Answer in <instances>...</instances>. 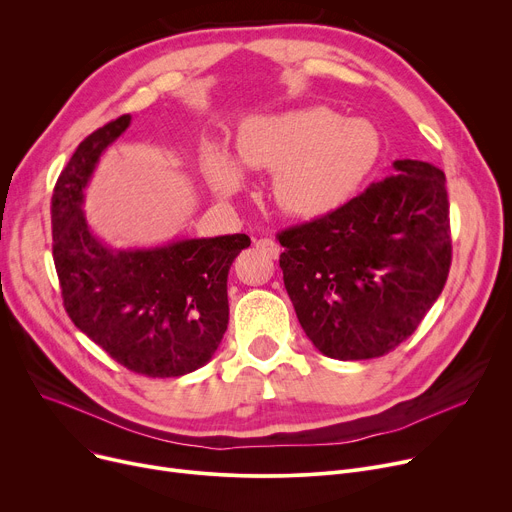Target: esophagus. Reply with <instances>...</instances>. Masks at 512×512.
Instances as JSON below:
<instances>
[{
    "label": "esophagus",
    "instance_id": "esophagus-1",
    "mask_svg": "<svg viewBox=\"0 0 512 512\" xmlns=\"http://www.w3.org/2000/svg\"><path fill=\"white\" fill-rule=\"evenodd\" d=\"M255 247H257L261 253H265L267 257H271V259H278V255L282 253L280 245L274 241V238H259V241L255 243Z\"/></svg>",
    "mask_w": 512,
    "mask_h": 512
}]
</instances>
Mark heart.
Listing matches in <instances>:
<instances>
[{
  "mask_svg": "<svg viewBox=\"0 0 512 512\" xmlns=\"http://www.w3.org/2000/svg\"><path fill=\"white\" fill-rule=\"evenodd\" d=\"M379 133L362 119L327 107L247 119L236 135V157L220 144L203 150L210 189L230 197L247 185L245 168L271 170L278 208L302 220L327 216L356 193L379 158Z\"/></svg>",
  "mask_w": 512,
  "mask_h": 512,
  "instance_id": "b5f03b06",
  "label": "heart"
}]
</instances>
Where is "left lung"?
I'll list each match as a JSON object with an SVG mask.
<instances>
[{"instance_id":"1","label":"left lung","mask_w":512,"mask_h":512,"mask_svg":"<svg viewBox=\"0 0 512 512\" xmlns=\"http://www.w3.org/2000/svg\"><path fill=\"white\" fill-rule=\"evenodd\" d=\"M278 238L284 286L313 346L335 360L379 358L416 331L445 288V173L395 160L391 177Z\"/></svg>"}]
</instances>
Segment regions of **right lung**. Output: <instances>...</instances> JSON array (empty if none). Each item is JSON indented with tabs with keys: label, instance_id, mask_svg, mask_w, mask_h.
<instances>
[{
	"label": "right lung",
	"instance_id": "right-lung-1",
	"mask_svg": "<svg viewBox=\"0 0 512 512\" xmlns=\"http://www.w3.org/2000/svg\"><path fill=\"white\" fill-rule=\"evenodd\" d=\"M123 115L96 129L61 170L51 197L53 261L74 325L121 366L152 379L208 364L228 327V271L247 234L183 238L152 249H111L90 230L84 189L129 127Z\"/></svg>",
	"mask_w": 512,
	"mask_h": 512
}]
</instances>
